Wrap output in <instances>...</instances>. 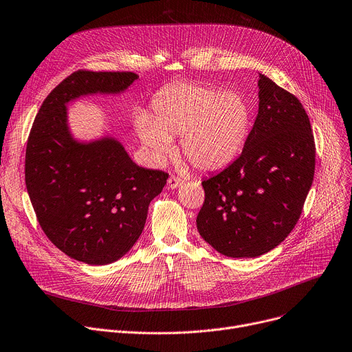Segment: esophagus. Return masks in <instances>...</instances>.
<instances>
[{"instance_id": "34e87169", "label": "esophagus", "mask_w": 352, "mask_h": 352, "mask_svg": "<svg viewBox=\"0 0 352 352\" xmlns=\"http://www.w3.org/2000/svg\"><path fill=\"white\" fill-rule=\"evenodd\" d=\"M183 184V179L182 177H177V176H170L168 179V186L169 188H177Z\"/></svg>"}]
</instances>
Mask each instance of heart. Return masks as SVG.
Wrapping results in <instances>:
<instances>
[{
  "instance_id": "1",
  "label": "heart",
  "mask_w": 352,
  "mask_h": 352,
  "mask_svg": "<svg viewBox=\"0 0 352 352\" xmlns=\"http://www.w3.org/2000/svg\"><path fill=\"white\" fill-rule=\"evenodd\" d=\"M250 118V107L241 94L179 82L156 96L153 118L141 117L138 132L156 159L166 156L172 138L180 135L182 152L195 168L217 170L244 145Z\"/></svg>"
}]
</instances>
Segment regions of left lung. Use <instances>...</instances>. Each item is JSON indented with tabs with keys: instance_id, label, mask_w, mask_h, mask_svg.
Instances as JSON below:
<instances>
[{
	"instance_id": "1",
	"label": "left lung",
	"mask_w": 352,
	"mask_h": 352,
	"mask_svg": "<svg viewBox=\"0 0 352 352\" xmlns=\"http://www.w3.org/2000/svg\"><path fill=\"white\" fill-rule=\"evenodd\" d=\"M259 110L241 155L201 182L197 230L220 254L255 258L299 221L311 187L316 145L299 98L259 74Z\"/></svg>"
}]
</instances>
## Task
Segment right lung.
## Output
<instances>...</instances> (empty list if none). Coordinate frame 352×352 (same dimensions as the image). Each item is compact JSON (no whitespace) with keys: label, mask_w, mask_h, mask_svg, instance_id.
Returning <instances> with one entry per match:
<instances>
[{"label":"right lung","mask_w":352,"mask_h":352,"mask_svg":"<svg viewBox=\"0 0 352 352\" xmlns=\"http://www.w3.org/2000/svg\"><path fill=\"white\" fill-rule=\"evenodd\" d=\"M137 78L132 72L72 73L42 102L26 144V190L43 232L67 256L89 265L116 262L133 247L169 175L135 165L114 138L74 141L66 104L121 93Z\"/></svg>","instance_id":"add662e5"}]
</instances>
